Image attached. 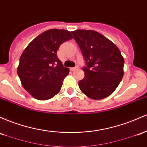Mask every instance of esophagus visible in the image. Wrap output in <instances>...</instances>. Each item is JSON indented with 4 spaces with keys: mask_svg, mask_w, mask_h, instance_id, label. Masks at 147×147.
Returning a JSON list of instances; mask_svg holds the SVG:
<instances>
[{
    "mask_svg": "<svg viewBox=\"0 0 147 147\" xmlns=\"http://www.w3.org/2000/svg\"><path fill=\"white\" fill-rule=\"evenodd\" d=\"M78 69V67H72V68H70V70L71 71H73L76 70V69Z\"/></svg>",
    "mask_w": 147,
    "mask_h": 147,
    "instance_id": "34e87169",
    "label": "esophagus"
}]
</instances>
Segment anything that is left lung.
Masks as SVG:
<instances>
[{"label": "left lung", "instance_id": "1", "mask_svg": "<svg viewBox=\"0 0 147 147\" xmlns=\"http://www.w3.org/2000/svg\"><path fill=\"white\" fill-rule=\"evenodd\" d=\"M80 47L86 66L80 90L92 99H102L116 90L123 76L124 60L118 47L103 34L92 30L71 32Z\"/></svg>", "mask_w": 147, "mask_h": 147}]
</instances>
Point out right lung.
Masks as SVG:
<instances>
[{
  "instance_id": "obj_1",
  "label": "right lung",
  "mask_w": 147,
  "mask_h": 147,
  "mask_svg": "<svg viewBox=\"0 0 147 147\" xmlns=\"http://www.w3.org/2000/svg\"><path fill=\"white\" fill-rule=\"evenodd\" d=\"M72 37L66 30L51 29L37 36L21 54L17 74L22 86L34 98L44 100L60 92L69 73L63 67L57 51Z\"/></svg>"
}]
</instances>
